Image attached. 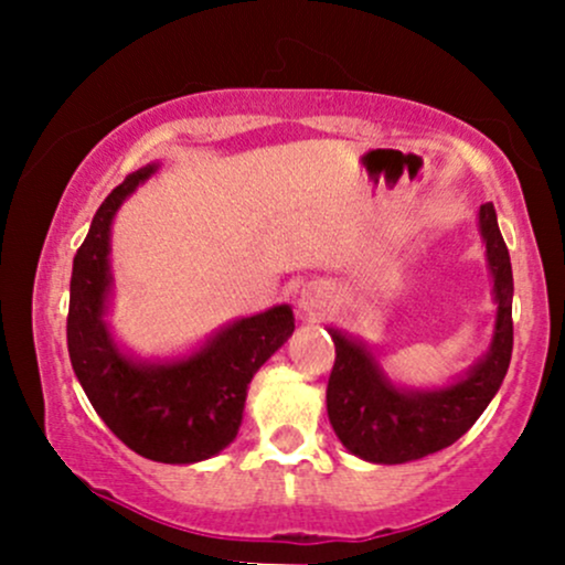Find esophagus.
Here are the masks:
<instances>
[{
    "label": "esophagus",
    "mask_w": 565,
    "mask_h": 565,
    "mask_svg": "<svg viewBox=\"0 0 565 565\" xmlns=\"http://www.w3.org/2000/svg\"><path fill=\"white\" fill-rule=\"evenodd\" d=\"M300 305H302V310H310V313H313V310H319L321 308L319 289H313V287L305 289L302 297H300Z\"/></svg>",
    "instance_id": "esophagus-1"
}]
</instances>
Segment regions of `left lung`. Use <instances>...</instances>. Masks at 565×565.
I'll use <instances>...</instances> for the list:
<instances>
[{
  "label": "left lung",
  "instance_id": "left-lung-1",
  "mask_svg": "<svg viewBox=\"0 0 565 565\" xmlns=\"http://www.w3.org/2000/svg\"><path fill=\"white\" fill-rule=\"evenodd\" d=\"M481 233L494 274L497 327L489 355L457 385L427 393L398 391L366 348L332 332L337 355L327 385V412L337 438L355 457L401 465L446 449L476 425L502 385L512 355V268L491 204L481 206Z\"/></svg>",
  "mask_w": 565,
  "mask_h": 565
}]
</instances>
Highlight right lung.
I'll return each instance as SVG.
<instances>
[{
	"label": "right lung",
	"mask_w": 565,
	"mask_h": 565,
	"mask_svg": "<svg viewBox=\"0 0 565 565\" xmlns=\"http://www.w3.org/2000/svg\"><path fill=\"white\" fill-rule=\"evenodd\" d=\"M157 167L127 174L95 212L74 257L68 300V355L89 404L108 430L140 457L191 465L215 457L236 438L249 382L295 332L289 305L223 329L199 353L174 364H135L119 353L103 323L111 220Z\"/></svg>",
	"instance_id": "1"
}]
</instances>
